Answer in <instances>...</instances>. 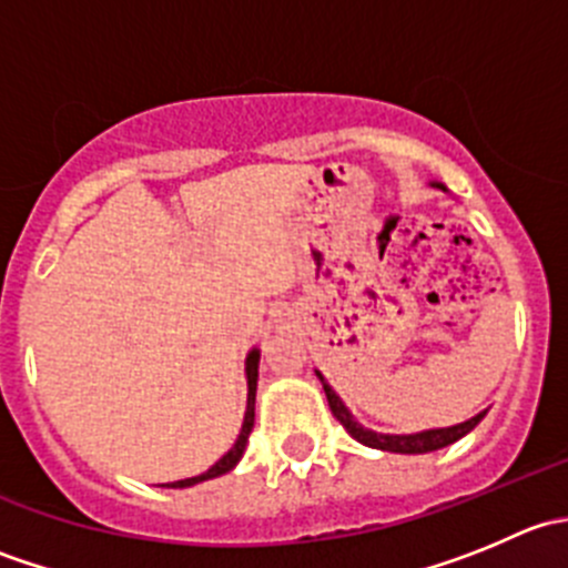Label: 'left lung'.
Masks as SVG:
<instances>
[{
    "label": "left lung",
    "instance_id": "8db88e82",
    "mask_svg": "<svg viewBox=\"0 0 568 568\" xmlns=\"http://www.w3.org/2000/svg\"><path fill=\"white\" fill-rule=\"evenodd\" d=\"M434 186L445 189L443 183H434ZM316 376L321 379V385H324V393H326V400H329L332 415L341 420V426L346 428V432L352 434L357 443L368 445V448H376V450H390V454H432V450L448 448V445H454L456 439H462L464 434L473 432V428L478 426L486 415V409H484V412H478L475 417H469V420L456 423V426L428 428V432H417V434H379V432H371V428L359 426V423L354 420L352 412L346 409V404L341 400V395L326 385V379L318 374V371H316Z\"/></svg>",
    "mask_w": 568,
    "mask_h": 568
}]
</instances>
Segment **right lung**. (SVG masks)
<instances>
[{
    "mask_svg": "<svg viewBox=\"0 0 568 568\" xmlns=\"http://www.w3.org/2000/svg\"><path fill=\"white\" fill-rule=\"evenodd\" d=\"M257 363H261V352L257 348H252L247 354V412H244V423H242V432H239L236 443H233V448L227 450L225 456H222L220 462L214 464L211 469H205L203 475H194V478H183V480H173V484H162L168 486V489H186V486H194V484H203V480H211V478H220V475L231 473L233 467H236L239 462H242L244 456V448H247V439H250V432L252 426H255V390H257Z\"/></svg>",
    "mask_w": 568,
    "mask_h": 568,
    "instance_id": "1",
    "label": "right lung"
}]
</instances>
